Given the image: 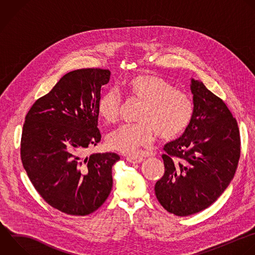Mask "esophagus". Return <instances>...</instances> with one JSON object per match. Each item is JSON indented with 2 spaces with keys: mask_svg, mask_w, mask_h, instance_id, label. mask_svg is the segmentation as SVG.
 I'll return each instance as SVG.
<instances>
[{
  "mask_svg": "<svg viewBox=\"0 0 255 255\" xmlns=\"http://www.w3.org/2000/svg\"><path fill=\"white\" fill-rule=\"evenodd\" d=\"M127 160L132 164H137V163H140L143 160V158L137 157V156H127Z\"/></svg>",
  "mask_w": 255,
  "mask_h": 255,
  "instance_id": "obj_1",
  "label": "esophagus"
}]
</instances>
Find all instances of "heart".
Returning <instances> with one entry per match:
<instances>
[{
    "mask_svg": "<svg viewBox=\"0 0 255 255\" xmlns=\"http://www.w3.org/2000/svg\"><path fill=\"white\" fill-rule=\"evenodd\" d=\"M125 91L143 105L138 124L124 125L109 133L107 142L114 150L135 155L153 143L156 133L164 140H171L180 136L191 123L194 113L191 97L157 75H135L125 83ZM121 109L122 98L114 90L106 92L98 104L99 116L108 124L119 120Z\"/></svg>",
    "mask_w": 255,
    "mask_h": 255,
    "instance_id": "obj_1",
    "label": "heart"
}]
</instances>
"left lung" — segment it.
Here are the masks:
<instances>
[{"label": "left lung", "mask_w": 255, "mask_h": 255, "mask_svg": "<svg viewBox=\"0 0 255 255\" xmlns=\"http://www.w3.org/2000/svg\"><path fill=\"white\" fill-rule=\"evenodd\" d=\"M194 113L183 134L163 147L164 174L154 191L168 212L197 213L211 205L232 180L240 156L236 120L224 102L191 79Z\"/></svg>", "instance_id": "left-lung-1"}]
</instances>
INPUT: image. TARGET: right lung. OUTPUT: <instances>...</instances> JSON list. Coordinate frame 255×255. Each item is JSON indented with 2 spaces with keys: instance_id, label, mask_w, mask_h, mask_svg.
Segmentation results:
<instances>
[{
  "instance_id": "obj_1",
  "label": "right lung",
  "mask_w": 255,
  "mask_h": 255,
  "mask_svg": "<svg viewBox=\"0 0 255 255\" xmlns=\"http://www.w3.org/2000/svg\"><path fill=\"white\" fill-rule=\"evenodd\" d=\"M111 78L109 70L81 69L66 74L26 116L21 158L40 195L70 215H88L113 187L115 152L84 156L101 140L98 104Z\"/></svg>"
}]
</instances>
